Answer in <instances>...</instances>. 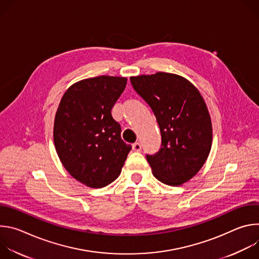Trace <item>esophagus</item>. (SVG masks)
<instances>
[{"instance_id": "34e87169", "label": "esophagus", "mask_w": 259, "mask_h": 259, "mask_svg": "<svg viewBox=\"0 0 259 259\" xmlns=\"http://www.w3.org/2000/svg\"><path fill=\"white\" fill-rule=\"evenodd\" d=\"M132 149L134 152H140L141 151V144L139 142H135L132 144Z\"/></svg>"}]
</instances>
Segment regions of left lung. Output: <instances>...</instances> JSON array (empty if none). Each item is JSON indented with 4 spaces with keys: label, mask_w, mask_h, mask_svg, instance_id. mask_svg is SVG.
<instances>
[{
    "label": "left lung",
    "mask_w": 259,
    "mask_h": 259,
    "mask_svg": "<svg viewBox=\"0 0 259 259\" xmlns=\"http://www.w3.org/2000/svg\"><path fill=\"white\" fill-rule=\"evenodd\" d=\"M134 90L157 119L162 144L146 155L154 176L177 187L193 178L205 164L212 144V125L199 90L187 79L168 72L130 78Z\"/></svg>",
    "instance_id": "1"
}]
</instances>
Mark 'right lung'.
<instances>
[{"instance_id":"obj_1","label":"right lung","mask_w":259,"mask_h":259,"mask_svg":"<svg viewBox=\"0 0 259 259\" xmlns=\"http://www.w3.org/2000/svg\"><path fill=\"white\" fill-rule=\"evenodd\" d=\"M127 79L99 76L71 85L55 115L53 138L66 171L85 186L106 187L118 178L131 145L121 138L112 108Z\"/></svg>"}]
</instances>
